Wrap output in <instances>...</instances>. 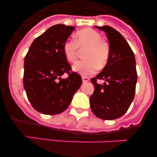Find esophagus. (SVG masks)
Listing matches in <instances>:
<instances>
[{
	"mask_svg": "<svg viewBox=\"0 0 157 157\" xmlns=\"http://www.w3.org/2000/svg\"><path fill=\"white\" fill-rule=\"evenodd\" d=\"M90 81V78L86 77V76H82V82H86Z\"/></svg>",
	"mask_w": 157,
	"mask_h": 157,
	"instance_id": "1",
	"label": "esophagus"
}]
</instances>
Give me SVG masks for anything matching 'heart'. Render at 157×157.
<instances>
[{
  "mask_svg": "<svg viewBox=\"0 0 157 157\" xmlns=\"http://www.w3.org/2000/svg\"><path fill=\"white\" fill-rule=\"evenodd\" d=\"M86 48L83 58L85 59L78 60L73 65L75 71L89 75L95 73L98 67L103 68L107 64L110 55L109 45L102 41L101 34L90 28H86L77 32L75 41L67 40L63 45V51L69 62H74L77 57L78 48Z\"/></svg>",
  "mask_w": 157,
  "mask_h": 157,
  "instance_id": "1",
  "label": "heart"
}]
</instances>
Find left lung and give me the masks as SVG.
Listing matches in <instances>:
<instances>
[{"instance_id":"8db88e82","label":"left lung","mask_w":157,"mask_h":157,"mask_svg":"<svg viewBox=\"0 0 157 157\" xmlns=\"http://www.w3.org/2000/svg\"><path fill=\"white\" fill-rule=\"evenodd\" d=\"M96 27L106 33L110 55L102 71L91 78L94 92L90 96V104L97 117L116 120L125 114L134 100L138 80L135 57L120 32L109 26ZM98 79L105 82L101 85L96 82Z\"/></svg>"}]
</instances>
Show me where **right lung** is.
<instances>
[{
	"instance_id": "right-lung-1",
	"label": "right lung",
	"mask_w": 157,
	"mask_h": 157,
	"mask_svg": "<svg viewBox=\"0 0 157 157\" xmlns=\"http://www.w3.org/2000/svg\"><path fill=\"white\" fill-rule=\"evenodd\" d=\"M75 29L52 26L33 41L25 56L23 86L33 108L43 114L66 110L82 82L81 76L71 71L63 51V43ZM65 73L69 77L61 79Z\"/></svg>"
}]
</instances>
